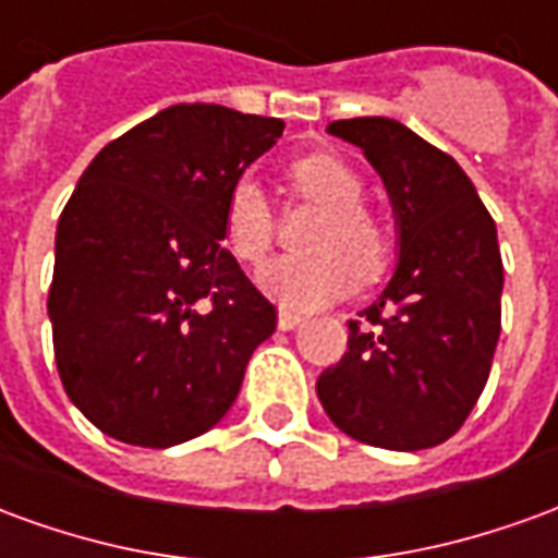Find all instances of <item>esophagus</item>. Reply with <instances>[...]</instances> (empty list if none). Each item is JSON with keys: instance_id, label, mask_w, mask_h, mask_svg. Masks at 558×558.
<instances>
[{"instance_id": "34e87169", "label": "esophagus", "mask_w": 558, "mask_h": 558, "mask_svg": "<svg viewBox=\"0 0 558 558\" xmlns=\"http://www.w3.org/2000/svg\"><path fill=\"white\" fill-rule=\"evenodd\" d=\"M302 314H292V311H280L278 314V328L280 331H292L295 326H302Z\"/></svg>"}]
</instances>
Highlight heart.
<instances>
[{
    "mask_svg": "<svg viewBox=\"0 0 558 558\" xmlns=\"http://www.w3.org/2000/svg\"><path fill=\"white\" fill-rule=\"evenodd\" d=\"M295 194L319 206L299 235L304 251L278 256L259 271L263 290L290 311H314L350 292L352 280L376 278L388 259V235L364 199V179L338 155L316 151L292 163ZM223 242L247 266L275 242V215L254 175L232 182L223 206Z\"/></svg>",
    "mask_w": 558,
    "mask_h": 558,
    "instance_id": "b5f03b06",
    "label": "heart"
}]
</instances>
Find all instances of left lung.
Masks as SVG:
<instances>
[{"label":"left lung","mask_w":558,"mask_h":558,"mask_svg":"<svg viewBox=\"0 0 558 558\" xmlns=\"http://www.w3.org/2000/svg\"><path fill=\"white\" fill-rule=\"evenodd\" d=\"M328 134L383 175L400 256L383 295L350 319V347L316 395L359 442L433 448L463 427L490 376L502 331L496 223L460 163L395 119H340Z\"/></svg>","instance_id":"left-lung-1"}]
</instances>
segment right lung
<instances>
[{"mask_svg":"<svg viewBox=\"0 0 558 558\" xmlns=\"http://www.w3.org/2000/svg\"><path fill=\"white\" fill-rule=\"evenodd\" d=\"M280 134V119L175 104L80 175L47 311L68 398L107 436L170 448L230 412L278 311L220 244L223 206Z\"/></svg>","mask_w":558,"mask_h":558,"instance_id":"right-lung-1","label":"right lung"}]
</instances>
